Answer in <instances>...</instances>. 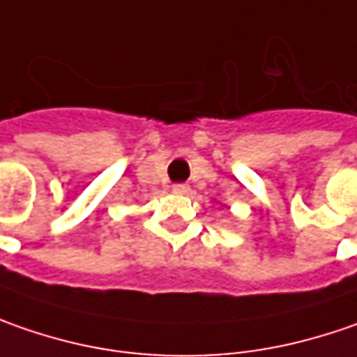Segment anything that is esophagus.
<instances>
[{
  "mask_svg": "<svg viewBox=\"0 0 357 357\" xmlns=\"http://www.w3.org/2000/svg\"><path fill=\"white\" fill-rule=\"evenodd\" d=\"M172 192H174V194H179V195L190 194V185H188V183H176V185L172 188Z\"/></svg>",
  "mask_w": 357,
  "mask_h": 357,
  "instance_id": "34e87169",
  "label": "esophagus"
}]
</instances>
